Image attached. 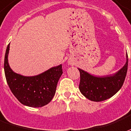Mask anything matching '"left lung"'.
I'll return each mask as SVG.
<instances>
[{
	"label": "left lung",
	"mask_w": 131,
	"mask_h": 131,
	"mask_svg": "<svg viewBox=\"0 0 131 131\" xmlns=\"http://www.w3.org/2000/svg\"><path fill=\"white\" fill-rule=\"evenodd\" d=\"M128 54L124 66L112 76L95 77L78 68L80 72L79 89L89 100L101 102L111 98L119 91L124 82L128 70Z\"/></svg>",
	"instance_id": "left-lung-1"
}]
</instances>
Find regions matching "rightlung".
<instances>
[{
	"mask_svg": "<svg viewBox=\"0 0 131 131\" xmlns=\"http://www.w3.org/2000/svg\"><path fill=\"white\" fill-rule=\"evenodd\" d=\"M9 44L5 51L4 70L10 90L23 105L40 107L50 102L56 93L59 78L63 73L62 65L53 67L40 75L26 77L12 71L8 63Z\"/></svg>",
	"mask_w": 131,
	"mask_h": 131,
	"instance_id": "1",
	"label": "right lung"
}]
</instances>
